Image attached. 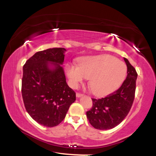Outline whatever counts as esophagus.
Segmentation results:
<instances>
[{"label":"esophagus","instance_id":"34e87169","mask_svg":"<svg viewBox=\"0 0 156 156\" xmlns=\"http://www.w3.org/2000/svg\"><path fill=\"white\" fill-rule=\"evenodd\" d=\"M82 95H83V94H80V93H79V92H77L76 93V97H77V98H80V97H81Z\"/></svg>","mask_w":156,"mask_h":156}]
</instances>
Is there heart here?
<instances>
[{
  "mask_svg": "<svg viewBox=\"0 0 156 156\" xmlns=\"http://www.w3.org/2000/svg\"><path fill=\"white\" fill-rule=\"evenodd\" d=\"M127 72L124 62L107 54L86 57L78 66L69 64L67 67L73 87L76 88L87 78L91 91L98 97L108 95L119 89L126 78Z\"/></svg>",
  "mask_w": 156,
  "mask_h": 156,
  "instance_id": "b5f03b06",
  "label": "heart"
}]
</instances>
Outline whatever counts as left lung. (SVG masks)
Masks as SVG:
<instances>
[{"label": "left lung", "mask_w": 156, "mask_h": 156, "mask_svg": "<svg viewBox=\"0 0 156 156\" xmlns=\"http://www.w3.org/2000/svg\"><path fill=\"white\" fill-rule=\"evenodd\" d=\"M126 79L122 86L112 94L101 99L92 100V107L87 112L91 125L98 130H108L121 122L129 113L133 105L136 91L137 73L127 58Z\"/></svg>", "instance_id": "8db88e82"}]
</instances>
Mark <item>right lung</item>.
I'll return each instance as SVG.
<instances>
[{"instance_id": "1", "label": "right lung", "mask_w": 156, "mask_h": 156, "mask_svg": "<svg viewBox=\"0 0 156 156\" xmlns=\"http://www.w3.org/2000/svg\"><path fill=\"white\" fill-rule=\"evenodd\" d=\"M63 48L36 53L23 66L22 96L27 112L39 124L54 127L63 121L76 92L66 82Z\"/></svg>"}]
</instances>
